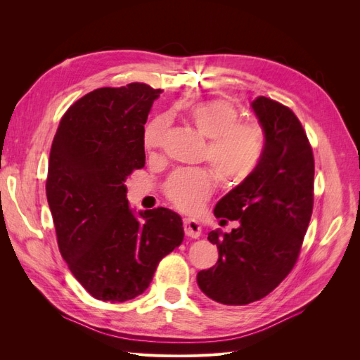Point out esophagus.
Wrapping results in <instances>:
<instances>
[{
	"label": "esophagus",
	"instance_id": "34e87169",
	"mask_svg": "<svg viewBox=\"0 0 360 360\" xmlns=\"http://www.w3.org/2000/svg\"><path fill=\"white\" fill-rule=\"evenodd\" d=\"M184 226V234L192 238H198L201 236V225L198 221L195 219H184L183 221Z\"/></svg>",
	"mask_w": 360,
	"mask_h": 360
}]
</instances>
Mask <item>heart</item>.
<instances>
[{
	"label": "heart",
	"instance_id": "heart-1",
	"mask_svg": "<svg viewBox=\"0 0 360 360\" xmlns=\"http://www.w3.org/2000/svg\"><path fill=\"white\" fill-rule=\"evenodd\" d=\"M197 132L209 139L204 159L210 162L224 188H237L258 169L264 155L266 139L261 127L243 124L236 108L226 101H210L193 106L188 114ZM167 120L155 118L143 136L144 148L151 153L160 147ZM214 174L207 168L179 169L168 179V200L184 212H197L214 186Z\"/></svg>",
	"mask_w": 360,
	"mask_h": 360
}]
</instances>
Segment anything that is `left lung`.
I'll return each instance as SVG.
<instances>
[{
  "label": "left lung",
  "instance_id": "left-lung-1",
  "mask_svg": "<svg viewBox=\"0 0 360 360\" xmlns=\"http://www.w3.org/2000/svg\"><path fill=\"white\" fill-rule=\"evenodd\" d=\"M250 108L263 129L264 155L252 177L217 201L214 216L238 226L209 233L219 258L197 275L207 297L234 307L266 297L285 279L314 205V156L299 118L264 96Z\"/></svg>",
  "mask_w": 360,
  "mask_h": 360
}]
</instances>
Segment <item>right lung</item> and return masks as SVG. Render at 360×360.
<instances>
[{"label": "right lung", "instance_id": "1", "mask_svg": "<svg viewBox=\"0 0 360 360\" xmlns=\"http://www.w3.org/2000/svg\"><path fill=\"white\" fill-rule=\"evenodd\" d=\"M160 93L141 82L97 89L69 108L52 141L46 198L60 252L103 302L143 294L184 237L176 212H135L126 200V179L146 163L144 124Z\"/></svg>", "mask_w": 360, "mask_h": 360}]
</instances>
